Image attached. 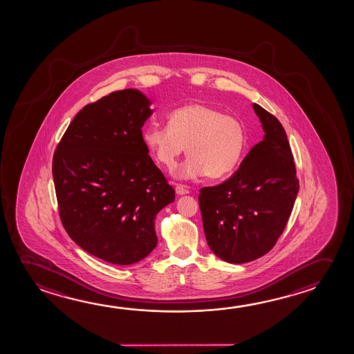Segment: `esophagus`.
<instances>
[{
  "label": "esophagus",
  "mask_w": 354,
  "mask_h": 354,
  "mask_svg": "<svg viewBox=\"0 0 354 354\" xmlns=\"http://www.w3.org/2000/svg\"><path fill=\"white\" fill-rule=\"evenodd\" d=\"M176 193L177 194H180V196H183V194H188L189 193V189H188V187L185 185H176Z\"/></svg>",
  "instance_id": "34e87169"
}]
</instances>
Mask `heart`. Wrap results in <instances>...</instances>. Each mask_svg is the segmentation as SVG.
<instances>
[{"instance_id": "b5f03b06", "label": "heart", "mask_w": 354, "mask_h": 354, "mask_svg": "<svg viewBox=\"0 0 354 354\" xmlns=\"http://www.w3.org/2000/svg\"><path fill=\"white\" fill-rule=\"evenodd\" d=\"M142 140L158 162L172 169L185 152L189 158L178 174L196 178L205 174L221 178L239 166L246 150L247 134L241 120L203 103L176 108L169 114L167 127L150 124Z\"/></svg>"}]
</instances>
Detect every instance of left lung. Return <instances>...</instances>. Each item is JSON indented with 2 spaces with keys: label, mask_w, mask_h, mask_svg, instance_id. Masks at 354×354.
<instances>
[{
  "label": "left lung",
  "mask_w": 354,
  "mask_h": 354,
  "mask_svg": "<svg viewBox=\"0 0 354 354\" xmlns=\"http://www.w3.org/2000/svg\"><path fill=\"white\" fill-rule=\"evenodd\" d=\"M264 139L221 185L201 189L199 207L210 250L230 263L259 259L286 229L299 192L292 149L281 122L253 103Z\"/></svg>",
  "instance_id": "obj_1"
}]
</instances>
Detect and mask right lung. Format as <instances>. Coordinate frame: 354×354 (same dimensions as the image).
<instances>
[{"label": "right lung", "mask_w": 354, "mask_h": 354, "mask_svg": "<svg viewBox=\"0 0 354 354\" xmlns=\"http://www.w3.org/2000/svg\"><path fill=\"white\" fill-rule=\"evenodd\" d=\"M140 91H117L82 108L53 158L59 215L82 250L128 266L158 245L156 214L174 189L149 156L141 128L151 115Z\"/></svg>", "instance_id": "1"}]
</instances>
